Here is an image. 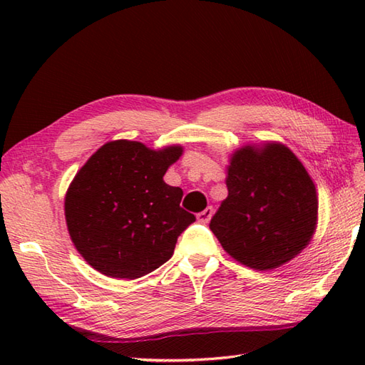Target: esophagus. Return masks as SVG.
<instances>
[{
	"label": "esophagus",
	"instance_id": "34e87169",
	"mask_svg": "<svg viewBox=\"0 0 365 365\" xmlns=\"http://www.w3.org/2000/svg\"><path fill=\"white\" fill-rule=\"evenodd\" d=\"M212 215H213V208L212 207H207L205 210H202L200 212L199 215H197V220L200 221V222H204V224H207L208 221H210V218H212Z\"/></svg>",
	"mask_w": 365,
	"mask_h": 365
}]
</instances>
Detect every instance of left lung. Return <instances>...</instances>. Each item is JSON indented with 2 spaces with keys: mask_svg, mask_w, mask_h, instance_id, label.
<instances>
[{
  "mask_svg": "<svg viewBox=\"0 0 365 365\" xmlns=\"http://www.w3.org/2000/svg\"><path fill=\"white\" fill-rule=\"evenodd\" d=\"M229 196L210 230L232 257L255 269H273L309 245L319 200L301 161L282 144L243 147L227 168Z\"/></svg>",
  "mask_w": 365,
  "mask_h": 365,
  "instance_id": "1",
  "label": "left lung"
}]
</instances>
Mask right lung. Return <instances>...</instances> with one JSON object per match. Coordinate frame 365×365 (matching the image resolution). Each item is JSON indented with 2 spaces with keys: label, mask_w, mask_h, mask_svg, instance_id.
Masks as SVG:
<instances>
[{
  "label": "right lung",
  "mask_w": 365,
  "mask_h": 365,
  "mask_svg": "<svg viewBox=\"0 0 365 365\" xmlns=\"http://www.w3.org/2000/svg\"><path fill=\"white\" fill-rule=\"evenodd\" d=\"M180 145L152 150L136 141L100 147L75 175L66 196L68 234L92 268L110 277L152 273L174 254L196 216L183 210V191L163 180Z\"/></svg>",
  "instance_id": "right-lung-1"
}]
</instances>
